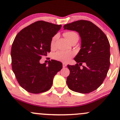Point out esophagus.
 <instances>
[{
  "label": "esophagus",
  "instance_id": "obj_1",
  "mask_svg": "<svg viewBox=\"0 0 120 120\" xmlns=\"http://www.w3.org/2000/svg\"><path fill=\"white\" fill-rule=\"evenodd\" d=\"M67 64H66V63H63V68H65V67H67Z\"/></svg>",
  "mask_w": 120,
  "mask_h": 120
}]
</instances>
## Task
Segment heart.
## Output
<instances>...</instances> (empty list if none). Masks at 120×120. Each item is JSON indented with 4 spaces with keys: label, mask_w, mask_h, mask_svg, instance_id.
Here are the masks:
<instances>
[{
    "label": "heart",
    "mask_w": 120,
    "mask_h": 120,
    "mask_svg": "<svg viewBox=\"0 0 120 120\" xmlns=\"http://www.w3.org/2000/svg\"><path fill=\"white\" fill-rule=\"evenodd\" d=\"M64 37L69 42L71 39H74V38H78V35L77 33L73 31H67L64 33ZM55 40V38H52L51 46L53 47L54 45ZM74 56V53L71 51H59L56 52L54 54V58L59 60V61L63 62H68L71 58Z\"/></svg>",
    "instance_id": "1"
}]
</instances>
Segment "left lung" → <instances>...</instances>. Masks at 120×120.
<instances>
[{
  "instance_id": "1",
  "label": "left lung",
  "mask_w": 120,
  "mask_h": 120,
  "mask_svg": "<svg viewBox=\"0 0 120 120\" xmlns=\"http://www.w3.org/2000/svg\"><path fill=\"white\" fill-rule=\"evenodd\" d=\"M64 30L75 31L81 37V49L74 59L75 65L67 67L69 89L82 94L91 93L99 87L107 76L110 65V45L102 30L91 22L78 20L65 25ZM85 66L80 68L82 63Z\"/></svg>"
}]
</instances>
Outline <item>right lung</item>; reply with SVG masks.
<instances>
[{"label":"right lung","mask_w":120,"mask_h":120,"mask_svg":"<svg viewBox=\"0 0 120 120\" xmlns=\"http://www.w3.org/2000/svg\"><path fill=\"white\" fill-rule=\"evenodd\" d=\"M61 27L38 21L21 30L15 37L11 55L12 67L16 79L23 89L39 94L51 87L55 75L63 68L61 62L52 60L41 64L43 56L51 51V43Z\"/></svg>","instance_id":"obj_1"}]
</instances>
